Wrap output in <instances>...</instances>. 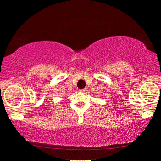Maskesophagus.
Masks as SVG:
<instances>
[{
  "label": "esophagus",
  "instance_id": "1",
  "mask_svg": "<svg viewBox=\"0 0 161 161\" xmlns=\"http://www.w3.org/2000/svg\"><path fill=\"white\" fill-rule=\"evenodd\" d=\"M85 91H86V90H85V89H81V90H80V92H84Z\"/></svg>",
  "mask_w": 161,
  "mask_h": 161
}]
</instances>
